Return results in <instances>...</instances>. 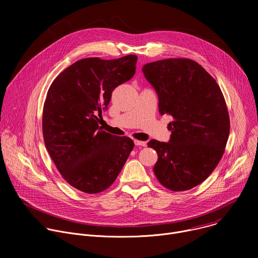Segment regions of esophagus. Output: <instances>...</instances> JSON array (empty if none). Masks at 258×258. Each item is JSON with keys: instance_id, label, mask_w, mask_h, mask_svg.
I'll return each instance as SVG.
<instances>
[{"instance_id": "esophagus-1", "label": "esophagus", "mask_w": 258, "mask_h": 258, "mask_svg": "<svg viewBox=\"0 0 258 258\" xmlns=\"http://www.w3.org/2000/svg\"><path fill=\"white\" fill-rule=\"evenodd\" d=\"M134 143L136 146H143L145 147L147 145V142H143V141H139V140H134Z\"/></svg>"}]
</instances>
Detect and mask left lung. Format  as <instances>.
Masks as SVG:
<instances>
[{
	"mask_svg": "<svg viewBox=\"0 0 258 258\" xmlns=\"http://www.w3.org/2000/svg\"><path fill=\"white\" fill-rule=\"evenodd\" d=\"M158 96L159 113L169 114L167 143L151 140L158 160L153 171L171 191H187L204 181L222 159L230 134L224 95L197 62L174 58L142 68Z\"/></svg>",
	"mask_w": 258,
	"mask_h": 258,
	"instance_id": "1",
	"label": "left lung"
}]
</instances>
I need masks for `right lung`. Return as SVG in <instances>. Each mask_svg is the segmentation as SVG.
<instances>
[{"label": "right lung", "instance_id": "1", "mask_svg": "<svg viewBox=\"0 0 258 258\" xmlns=\"http://www.w3.org/2000/svg\"><path fill=\"white\" fill-rule=\"evenodd\" d=\"M136 55L86 58L64 69L52 83L43 110L46 148L64 179L76 189L100 193L112 185L134 142L99 125L113 90L136 72Z\"/></svg>", "mask_w": 258, "mask_h": 258}]
</instances>
